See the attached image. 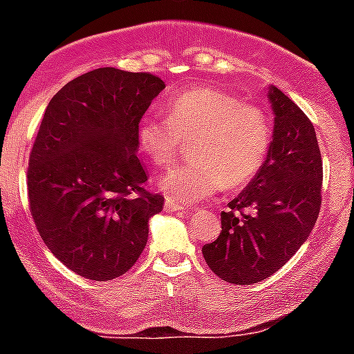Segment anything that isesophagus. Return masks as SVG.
<instances>
[{
  "label": "esophagus",
  "mask_w": 354,
  "mask_h": 354,
  "mask_svg": "<svg viewBox=\"0 0 354 354\" xmlns=\"http://www.w3.org/2000/svg\"><path fill=\"white\" fill-rule=\"evenodd\" d=\"M164 210H166V212H183L185 209L178 205L176 202H173V200L166 198V202H164Z\"/></svg>",
  "instance_id": "34e87169"
}]
</instances>
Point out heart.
Wrapping results in <instances>:
<instances>
[{
	"label": "heart",
	"mask_w": 354,
	"mask_h": 354,
	"mask_svg": "<svg viewBox=\"0 0 354 354\" xmlns=\"http://www.w3.org/2000/svg\"><path fill=\"white\" fill-rule=\"evenodd\" d=\"M167 118L140 121V152L157 167L167 166L190 144V164L173 167L157 181L173 202L195 203L224 187L240 190L266 164L270 127L266 113L216 87H194L166 102Z\"/></svg>",
	"instance_id": "heart-1"
}]
</instances>
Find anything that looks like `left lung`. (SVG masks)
<instances>
[{
  "label": "left lung",
  "mask_w": 354,
  "mask_h": 354,
  "mask_svg": "<svg viewBox=\"0 0 354 354\" xmlns=\"http://www.w3.org/2000/svg\"><path fill=\"white\" fill-rule=\"evenodd\" d=\"M269 101L274 131L266 164L221 214L219 238L202 248L226 283L255 284L277 272L308 240L322 203V156L312 121L274 85Z\"/></svg>",
  "instance_id": "obj_1"
}]
</instances>
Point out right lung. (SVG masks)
Listing matches in <instances>:
<instances>
[{
    "mask_svg": "<svg viewBox=\"0 0 354 354\" xmlns=\"http://www.w3.org/2000/svg\"><path fill=\"white\" fill-rule=\"evenodd\" d=\"M164 87L156 75L97 68L46 108L28 157V203L42 241L78 276L120 277L147 245L164 197L144 188L137 130Z\"/></svg>",
    "mask_w": 354,
    "mask_h": 354,
    "instance_id": "obj_1",
    "label": "right lung"
}]
</instances>
